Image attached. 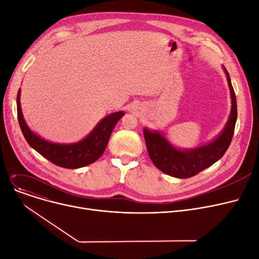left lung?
<instances>
[{"label": "left lung", "instance_id": "1", "mask_svg": "<svg viewBox=\"0 0 259 259\" xmlns=\"http://www.w3.org/2000/svg\"><path fill=\"white\" fill-rule=\"evenodd\" d=\"M232 98V109L229 120L221 135L208 145L191 150L182 151L174 148L158 132L144 130V137L148 154L155 167L173 178L189 179L212 166L221 159L233 139L235 124L237 119V104L235 92L231 84V79L226 68H224Z\"/></svg>", "mask_w": 259, "mask_h": 259}]
</instances>
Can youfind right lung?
Segmentation results:
<instances>
[{
	"mask_svg": "<svg viewBox=\"0 0 259 259\" xmlns=\"http://www.w3.org/2000/svg\"><path fill=\"white\" fill-rule=\"evenodd\" d=\"M17 110L19 124L27 143L52 164L66 169L81 168L98 160L105 151L113 128L124 115L122 111L108 115L83 141L75 144L60 145L40 139L27 126L21 110L20 89L17 95Z\"/></svg>",
	"mask_w": 259,
	"mask_h": 259,
	"instance_id": "obj_1",
	"label": "right lung"
}]
</instances>
